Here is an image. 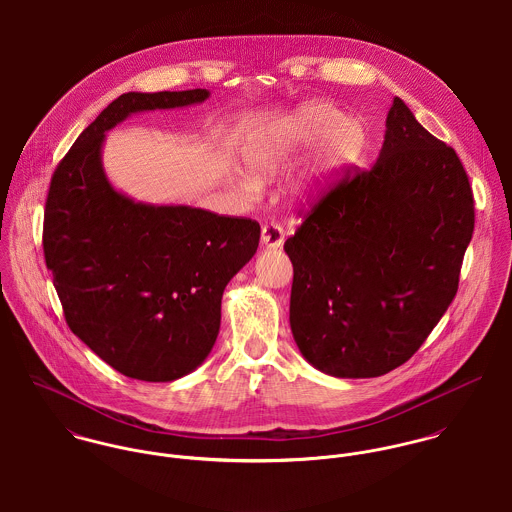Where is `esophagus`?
Masks as SVG:
<instances>
[{
	"mask_svg": "<svg viewBox=\"0 0 512 512\" xmlns=\"http://www.w3.org/2000/svg\"><path fill=\"white\" fill-rule=\"evenodd\" d=\"M260 240H262L264 248L276 250L284 244V228L280 224H264Z\"/></svg>",
	"mask_w": 512,
	"mask_h": 512,
	"instance_id": "1",
	"label": "esophagus"
}]
</instances>
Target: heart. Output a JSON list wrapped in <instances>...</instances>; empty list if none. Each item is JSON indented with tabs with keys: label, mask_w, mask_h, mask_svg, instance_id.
I'll use <instances>...</instances> for the list:
<instances>
[{
	"label": "heart",
	"mask_w": 512,
	"mask_h": 512,
	"mask_svg": "<svg viewBox=\"0 0 512 512\" xmlns=\"http://www.w3.org/2000/svg\"><path fill=\"white\" fill-rule=\"evenodd\" d=\"M317 146L313 159L288 185V199L295 205H311L333 185L339 171L357 155L361 128L333 104L311 100L297 106L278 122L250 132L242 144V159L260 183L278 177L303 151ZM244 187L252 179L242 177Z\"/></svg>",
	"instance_id": "b5f03b06"
}]
</instances>
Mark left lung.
<instances>
[{
  "label": "left lung",
  "instance_id": "left-lung-1",
  "mask_svg": "<svg viewBox=\"0 0 512 512\" xmlns=\"http://www.w3.org/2000/svg\"><path fill=\"white\" fill-rule=\"evenodd\" d=\"M473 224L457 153L396 96L376 163L331 189L284 244L303 359L337 378L404 365L455 297Z\"/></svg>",
  "mask_w": 512,
  "mask_h": 512
}]
</instances>
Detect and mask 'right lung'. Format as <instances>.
I'll return each mask as SVG.
<instances>
[{"mask_svg": "<svg viewBox=\"0 0 512 512\" xmlns=\"http://www.w3.org/2000/svg\"><path fill=\"white\" fill-rule=\"evenodd\" d=\"M209 96L207 88L122 94L51 179L43 250L67 323L104 363L136 380L171 382L205 363L222 292L256 254L260 224L136 201L110 183L102 147L106 132L134 114Z\"/></svg>", "mask_w": 512, "mask_h": 512, "instance_id": "right-lung-1", "label": "right lung"}]
</instances>
